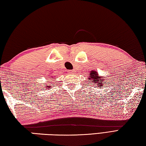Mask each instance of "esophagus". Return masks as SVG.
<instances>
[{"mask_svg": "<svg viewBox=\"0 0 146 146\" xmlns=\"http://www.w3.org/2000/svg\"><path fill=\"white\" fill-rule=\"evenodd\" d=\"M69 72H72V73H74V72H75V70H69Z\"/></svg>", "mask_w": 146, "mask_h": 146, "instance_id": "1", "label": "esophagus"}]
</instances>
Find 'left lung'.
<instances>
[{
    "instance_id": "1",
    "label": "left lung",
    "mask_w": 146,
    "mask_h": 146,
    "mask_svg": "<svg viewBox=\"0 0 146 146\" xmlns=\"http://www.w3.org/2000/svg\"><path fill=\"white\" fill-rule=\"evenodd\" d=\"M101 78L100 76L98 75V73L95 71H92V73L90 74V78H89V81L92 80L93 82H95V83H97V85H100V86H100L102 87V85L103 84V81L101 80ZM103 80V79H102Z\"/></svg>"
}]
</instances>
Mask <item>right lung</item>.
Returning <instances> with one entry per match:
<instances>
[{"mask_svg":"<svg viewBox=\"0 0 146 146\" xmlns=\"http://www.w3.org/2000/svg\"><path fill=\"white\" fill-rule=\"evenodd\" d=\"M47 87H49V86H47Z\"/></svg>","mask_w":146,"mask_h":146,"instance_id":"right-lung-1","label":"right lung"}]
</instances>
